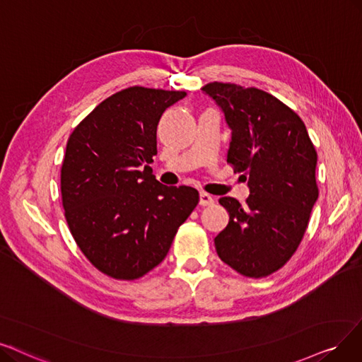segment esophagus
Listing matches in <instances>:
<instances>
[{"instance_id": "esophagus-1", "label": "esophagus", "mask_w": 362, "mask_h": 362, "mask_svg": "<svg viewBox=\"0 0 362 362\" xmlns=\"http://www.w3.org/2000/svg\"><path fill=\"white\" fill-rule=\"evenodd\" d=\"M199 204H200L202 206H209V205L214 204V197H212L211 194H208V193L202 192V193H200V199H199Z\"/></svg>"}]
</instances>
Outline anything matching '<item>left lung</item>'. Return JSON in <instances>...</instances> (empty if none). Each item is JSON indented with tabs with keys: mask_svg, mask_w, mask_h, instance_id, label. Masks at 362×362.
I'll return each instance as SVG.
<instances>
[{
	"mask_svg": "<svg viewBox=\"0 0 362 362\" xmlns=\"http://www.w3.org/2000/svg\"><path fill=\"white\" fill-rule=\"evenodd\" d=\"M231 129L227 163L242 172L250 196L221 197L230 220L215 250L248 278L269 276L293 257L317 199L316 150L298 115L255 88L214 81L202 88Z\"/></svg>",
	"mask_w": 362,
	"mask_h": 362,
	"instance_id": "8db88e82",
	"label": "left lung"
}]
</instances>
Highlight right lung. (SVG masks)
<instances>
[{
    "label": "right lung",
    "instance_id": "obj_1",
    "mask_svg": "<svg viewBox=\"0 0 362 362\" xmlns=\"http://www.w3.org/2000/svg\"><path fill=\"white\" fill-rule=\"evenodd\" d=\"M187 93L134 86L103 100L69 135L61 193L72 238L107 276L134 281L163 262L199 204L192 187H166L148 166L157 124Z\"/></svg>",
    "mask_w": 362,
    "mask_h": 362
}]
</instances>
